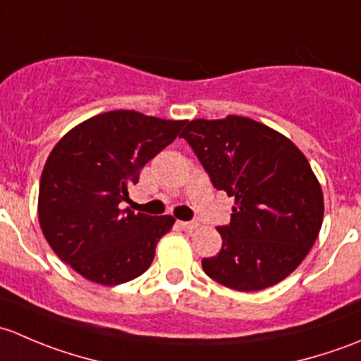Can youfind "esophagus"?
<instances>
[{"label": "esophagus", "instance_id": "esophagus-1", "mask_svg": "<svg viewBox=\"0 0 361 361\" xmlns=\"http://www.w3.org/2000/svg\"><path fill=\"white\" fill-rule=\"evenodd\" d=\"M197 221H178V227L183 228V231H194L197 228Z\"/></svg>", "mask_w": 361, "mask_h": 361}]
</instances>
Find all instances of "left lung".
Listing matches in <instances>:
<instances>
[{
  "instance_id": "1",
  "label": "left lung",
  "mask_w": 361,
  "mask_h": 361,
  "mask_svg": "<svg viewBox=\"0 0 361 361\" xmlns=\"http://www.w3.org/2000/svg\"><path fill=\"white\" fill-rule=\"evenodd\" d=\"M218 190L234 197L231 224L218 227L221 250L202 258L211 279L239 292L283 281L314 245L323 192L305 155L248 116L192 120L181 133Z\"/></svg>"
}]
</instances>
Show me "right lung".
Instances as JSON below:
<instances>
[{
  "mask_svg": "<svg viewBox=\"0 0 361 361\" xmlns=\"http://www.w3.org/2000/svg\"><path fill=\"white\" fill-rule=\"evenodd\" d=\"M185 120L133 110L92 116L61 137L39 181L38 220L50 248L89 281L120 285L143 274L171 231L169 214L120 209L145 164L176 140Z\"/></svg>",
  "mask_w": 361,
  "mask_h": 361,
  "instance_id": "1",
  "label": "right lung"
}]
</instances>
